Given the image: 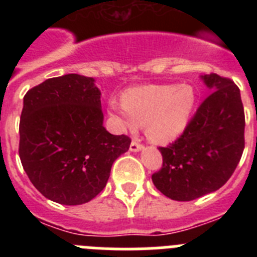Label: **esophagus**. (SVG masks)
Here are the masks:
<instances>
[{
	"mask_svg": "<svg viewBox=\"0 0 257 257\" xmlns=\"http://www.w3.org/2000/svg\"><path fill=\"white\" fill-rule=\"evenodd\" d=\"M143 147H144V145H143L142 143H139L138 140H133L130 144V151L131 152H139V151H142Z\"/></svg>",
	"mask_w": 257,
	"mask_h": 257,
	"instance_id": "34e87169",
	"label": "esophagus"
}]
</instances>
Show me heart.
Instances as JSON below:
<instances>
[{
    "label": "heart",
    "instance_id": "heart-1",
    "mask_svg": "<svg viewBox=\"0 0 257 257\" xmlns=\"http://www.w3.org/2000/svg\"><path fill=\"white\" fill-rule=\"evenodd\" d=\"M190 86L147 85L124 92L123 103L113 100L110 109L127 130L145 123V133L154 143H170L184 131L194 105Z\"/></svg>",
    "mask_w": 257,
    "mask_h": 257
}]
</instances>
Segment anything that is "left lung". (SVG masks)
<instances>
[{
    "label": "left lung",
    "mask_w": 257,
    "mask_h": 257,
    "mask_svg": "<svg viewBox=\"0 0 257 257\" xmlns=\"http://www.w3.org/2000/svg\"><path fill=\"white\" fill-rule=\"evenodd\" d=\"M212 90L178 139L160 147L162 167L154 185L175 201H193L221 188L244 149V110L239 88L219 74L202 77Z\"/></svg>",
    "instance_id": "obj_1"
}]
</instances>
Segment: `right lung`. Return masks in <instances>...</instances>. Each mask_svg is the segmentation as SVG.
I'll list each match as a JSON object with an SVG mask.
<instances>
[{
	"mask_svg": "<svg viewBox=\"0 0 257 257\" xmlns=\"http://www.w3.org/2000/svg\"><path fill=\"white\" fill-rule=\"evenodd\" d=\"M100 91L92 77L65 74L32 87L19 123V157L36 189L60 205L91 201L112 165L128 151L127 135L103 126Z\"/></svg>",
	"mask_w": 257,
	"mask_h": 257,
	"instance_id": "obj_1",
	"label": "right lung"
}]
</instances>
